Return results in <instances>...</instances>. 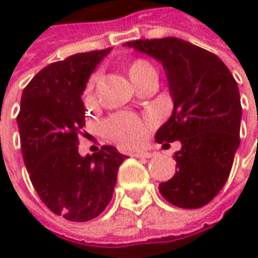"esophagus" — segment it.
<instances>
[{
	"label": "esophagus",
	"instance_id": "esophagus-1",
	"mask_svg": "<svg viewBox=\"0 0 258 258\" xmlns=\"http://www.w3.org/2000/svg\"><path fill=\"white\" fill-rule=\"evenodd\" d=\"M133 156L138 157V159H150V157L153 156V153H150V152H138Z\"/></svg>",
	"mask_w": 258,
	"mask_h": 258
}]
</instances>
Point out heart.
I'll return each instance as SVG.
<instances>
[{"mask_svg":"<svg viewBox=\"0 0 258 258\" xmlns=\"http://www.w3.org/2000/svg\"><path fill=\"white\" fill-rule=\"evenodd\" d=\"M150 71H153V67L148 60L136 59L129 63L127 75L133 84L138 85ZM96 81H98V74H93L85 88L86 98H92ZM105 132L110 141H113L122 148L131 149V148L139 146L142 142L145 141L148 135V123L132 113H117L105 123Z\"/></svg>","mask_w":258,"mask_h":258,"instance_id":"obj_1","label":"heart"}]
</instances>
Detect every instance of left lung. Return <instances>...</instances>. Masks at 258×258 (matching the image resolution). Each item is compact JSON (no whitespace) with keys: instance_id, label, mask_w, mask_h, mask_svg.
I'll return each mask as SVG.
<instances>
[{"instance_id":"8db88e82","label":"left lung","mask_w":258,"mask_h":258,"mask_svg":"<svg viewBox=\"0 0 258 258\" xmlns=\"http://www.w3.org/2000/svg\"><path fill=\"white\" fill-rule=\"evenodd\" d=\"M123 46L162 63L173 101V112L155 139L180 141L181 149L174 153L176 173L159 191L181 209L203 207L226 184L240 145L237 82L219 56L184 39H139Z\"/></svg>"}]
</instances>
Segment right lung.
<instances>
[{
  "mask_svg": "<svg viewBox=\"0 0 258 258\" xmlns=\"http://www.w3.org/2000/svg\"><path fill=\"white\" fill-rule=\"evenodd\" d=\"M110 48L77 53L39 71L27 85L17 116L29 179L44 205L71 222H88L109 205L117 169L125 160L113 146L93 155L78 152L85 126L88 79Z\"/></svg>",
  "mask_w": 258,
  "mask_h": 258,
  "instance_id": "obj_1",
  "label": "right lung"
}]
</instances>
